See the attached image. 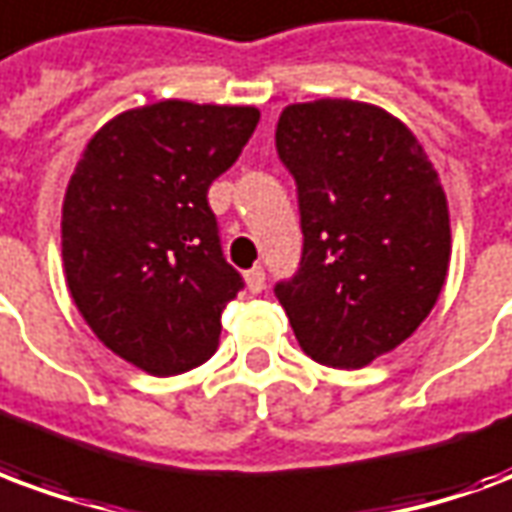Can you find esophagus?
<instances>
[{
    "label": "esophagus",
    "instance_id": "obj_1",
    "mask_svg": "<svg viewBox=\"0 0 512 512\" xmlns=\"http://www.w3.org/2000/svg\"><path fill=\"white\" fill-rule=\"evenodd\" d=\"M246 287H249V293H263V287H266V271L260 266L249 268L246 271Z\"/></svg>",
    "mask_w": 512,
    "mask_h": 512
}]
</instances>
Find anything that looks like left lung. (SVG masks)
<instances>
[{
	"mask_svg": "<svg viewBox=\"0 0 512 512\" xmlns=\"http://www.w3.org/2000/svg\"><path fill=\"white\" fill-rule=\"evenodd\" d=\"M276 151L298 189L304 249L274 293L309 358L361 369L412 336L445 285L437 170L399 119L352 100L287 105Z\"/></svg>",
	"mask_w": 512,
	"mask_h": 512,
	"instance_id": "obj_1",
	"label": "left lung"
}]
</instances>
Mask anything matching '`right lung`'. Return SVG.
Wrapping results in <instances>:
<instances>
[{
  "instance_id": "obj_1",
  "label": "right lung",
  "mask_w": 512,
  "mask_h": 512,
  "mask_svg": "<svg viewBox=\"0 0 512 512\" xmlns=\"http://www.w3.org/2000/svg\"><path fill=\"white\" fill-rule=\"evenodd\" d=\"M249 105L165 100L108 121L62 208L67 287L97 339L154 377L208 361L244 279L222 255L208 187L252 138Z\"/></svg>"
}]
</instances>
